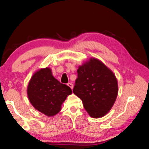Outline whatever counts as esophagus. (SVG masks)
Masks as SVG:
<instances>
[{
  "label": "esophagus",
  "mask_w": 149,
  "mask_h": 149,
  "mask_svg": "<svg viewBox=\"0 0 149 149\" xmlns=\"http://www.w3.org/2000/svg\"><path fill=\"white\" fill-rule=\"evenodd\" d=\"M67 85H68V86L70 88H71L72 90L73 89V88H74V86H73V84H72V83H68V84H67Z\"/></svg>",
  "instance_id": "obj_1"
}]
</instances>
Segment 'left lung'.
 I'll return each mask as SVG.
<instances>
[{"mask_svg":"<svg viewBox=\"0 0 149 149\" xmlns=\"http://www.w3.org/2000/svg\"><path fill=\"white\" fill-rule=\"evenodd\" d=\"M73 92L80 98L93 118L104 116L111 109L118 95V83L111 70L95 58L79 66Z\"/></svg>","mask_w":149,"mask_h":149,"instance_id":"8db88e82","label":"left lung"}]
</instances>
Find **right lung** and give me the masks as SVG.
I'll use <instances>...</instances> for the list:
<instances>
[{"instance_id": "right-lung-1", "label": "right lung", "mask_w": 149, "mask_h": 149, "mask_svg": "<svg viewBox=\"0 0 149 149\" xmlns=\"http://www.w3.org/2000/svg\"><path fill=\"white\" fill-rule=\"evenodd\" d=\"M27 95L33 107L48 116L59 112L61 104L72 90L54 77L49 68L40 69L31 77L27 87Z\"/></svg>"}]
</instances>
